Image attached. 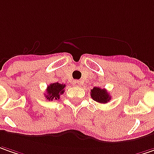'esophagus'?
Instances as JSON below:
<instances>
[{
  "mask_svg": "<svg viewBox=\"0 0 154 154\" xmlns=\"http://www.w3.org/2000/svg\"><path fill=\"white\" fill-rule=\"evenodd\" d=\"M73 85L75 86H77V87H79V86H81V81H79V80H75L74 82H73Z\"/></svg>",
  "mask_w": 154,
  "mask_h": 154,
  "instance_id": "34e87169",
  "label": "esophagus"
}]
</instances>
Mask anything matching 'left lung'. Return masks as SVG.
<instances>
[{"mask_svg":"<svg viewBox=\"0 0 154 154\" xmlns=\"http://www.w3.org/2000/svg\"><path fill=\"white\" fill-rule=\"evenodd\" d=\"M91 96L93 100L100 104H106L111 99V96L105 89H101L99 87H94L91 91Z\"/></svg>","mask_w":154,"mask_h":154,"instance_id":"1","label":"left lung"}]
</instances>
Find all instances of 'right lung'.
<instances>
[{"instance_id": "1", "label": "right lung", "mask_w": 154, "mask_h": 154, "mask_svg": "<svg viewBox=\"0 0 154 154\" xmlns=\"http://www.w3.org/2000/svg\"><path fill=\"white\" fill-rule=\"evenodd\" d=\"M65 87V85L59 84V83H53L50 84V85L47 87V93L45 94V97L47 100H53L56 99L57 100L60 98V95L63 93V89Z\"/></svg>"}]
</instances>
